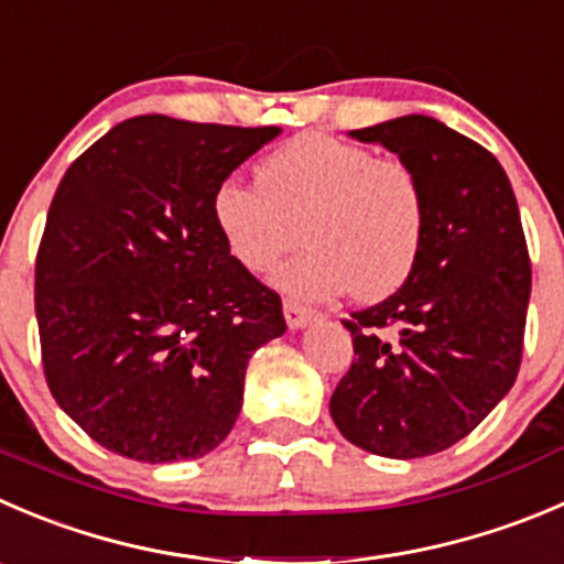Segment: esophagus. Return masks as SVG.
Returning a JSON list of instances; mask_svg holds the SVG:
<instances>
[{
	"label": "esophagus",
	"instance_id": "esophagus-1",
	"mask_svg": "<svg viewBox=\"0 0 564 564\" xmlns=\"http://www.w3.org/2000/svg\"><path fill=\"white\" fill-rule=\"evenodd\" d=\"M314 314H316L314 308L297 303V300H283V316H286L289 327H303L305 322L314 319Z\"/></svg>",
	"mask_w": 564,
	"mask_h": 564
}]
</instances>
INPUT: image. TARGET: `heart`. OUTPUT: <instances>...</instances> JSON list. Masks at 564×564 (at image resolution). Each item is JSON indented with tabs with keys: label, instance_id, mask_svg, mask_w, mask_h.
Returning a JSON list of instances; mask_svg holds the SVG:
<instances>
[{
	"label": "heart",
	"instance_id": "obj_1",
	"mask_svg": "<svg viewBox=\"0 0 564 564\" xmlns=\"http://www.w3.org/2000/svg\"><path fill=\"white\" fill-rule=\"evenodd\" d=\"M256 176L259 184L226 178L212 198L217 231L250 272H270L300 234L308 248L278 272L297 297L352 289L355 297L380 300L415 270L427 198L419 173L399 156L305 131L270 151Z\"/></svg>",
	"mask_w": 564,
	"mask_h": 564
}]
</instances>
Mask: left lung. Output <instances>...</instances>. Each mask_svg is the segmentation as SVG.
<instances>
[{"label":"left lung","mask_w":564,"mask_h":564,"mask_svg":"<svg viewBox=\"0 0 564 564\" xmlns=\"http://www.w3.org/2000/svg\"><path fill=\"white\" fill-rule=\"evenodd\" d=\"M413 165L427 234L408 281L341 319L355 358L330 397L349 444L413 460L466 438L516 382L532 261L516 193L488 149L427 115L355 129Z\"/></svg>","instance_id":"1"}]
</instances>
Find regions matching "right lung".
<instances>
[{
  "mask_svg": "<svg viewBox=\"0 0 564 564\" xmlns=\"http://www.w3.org/2000/svg\"><path fill=\"white\" fill-rule=\"evenodd\" d=\"M278 131L137 115L65 171L35 259L41 360L104 449L195 460L231 433L250 355L286 319L231 256L212 198Z\"/></svg>",
  "mask_w": 564,
  "mask_h": 564,
  "instance_id": "1",
  "label": "right lung"
}]
</instances>
